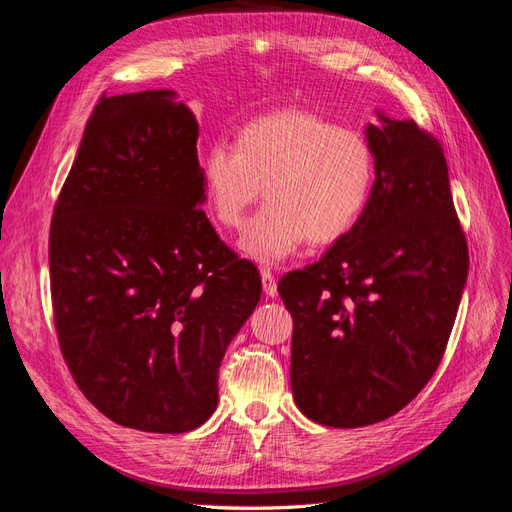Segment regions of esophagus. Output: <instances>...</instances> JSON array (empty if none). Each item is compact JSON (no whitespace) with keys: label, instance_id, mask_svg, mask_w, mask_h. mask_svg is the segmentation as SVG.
Returning <instances> with one entry per match:
<instances>
[{"label":"esophagus","instance_id":"34e87169","mask_svg":"<svg viewBox=\"0 0 512 512\" xmlns=\"http://www.w3.org/2000/svg\"><path fill=\"white\" fill-rule=\"evenodd\" d=\"M260 277H262V288H265L267 297H275V294H277V282H275L273 273L269 269H262Z\"/></svg>","mask_w":512,"mask_h":512}]
</instances>
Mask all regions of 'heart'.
I'll use <instances>...</instances> for the list:
<instances>
[{
    "label": "heart",
    "instance_id": "obj_1",
    "mask_svg": "<svg viewBox=\"0 0 512 512\" xmlns=\"http://www.w3.org/2000/svg\"><path fill=\"white\" fill-rule=\"evenodd\" d=\"M367 138L307 111L262 115L237 132L235 145H211L200 177L213 220L243 226L265 188L269 205L243 230L239 247L260 265H277L309 239L329 245L354 228L374 185Z\"/></svg>",
    "mask_w": 512,
    "mask_h": 512
}]
</instances>
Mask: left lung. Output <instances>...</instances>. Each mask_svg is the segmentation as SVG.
Here are the masks:
<instances>
[{
  "label": "left lung",
  "instance_id": "obj_1",
  "mask_svg": "<svg viewBox=\"0 0 512 512\" xmlns=\"http://www.w3.org/2000/svg\"><path fill=\"white\" fill-rule=\"evenodd\" d=\"M365 128L376 181L354 228L277 284L292 316L290 384L312 421H384L438 369L468 280L442 145L416 123Z\"/></svg>",
  "mask_w": 512,
  "mask_h": 512
}]
</instances>
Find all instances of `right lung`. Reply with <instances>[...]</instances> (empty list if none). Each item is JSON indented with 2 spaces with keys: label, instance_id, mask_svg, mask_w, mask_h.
<instances>
[{
  "label": "right lung",
  "instance_id": "right-lung-1",
  "mask_svg": "<svg viewBox=\"0 0 512 512\" xmlns=\"http://www.w3.org/2000/svg\"><path fill=\"white\" fill-rule=\"evenodd\" d=\"M198 123L173 89L102 96L49 237L61 352L117 425L183 433L218 408V369L260 301L207 220Z\"/></svg>",
  "mask_w": 512,
  "mask_h": 512
}]
</instances>
